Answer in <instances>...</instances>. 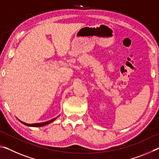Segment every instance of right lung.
<instances>
[{
  "label": "right lung",
  "mask_w": 159,
  "mask_h": 159,
  "mask_svg": "<svg viewBox=\"0 0 159 159\" xmlns=\"http://www.w3.org/2000/svg\"><path fill=\"white\" fill-rule=\"evenodd\" d=\"M57 117H58V116H57ZM57 117L54 118H52V119L48 120V121H45V122H43V123H33V124H29V123H25V122L21 121V120H20V119H18V118H17V119H18L19 120H20V121L21 123H23V124L25 125L30 126V127H42V126H45V125H48V124H49V123H50L53 122L54 120H56V118H57Z\"/></svg>",
  "instance_id": "right-lung-1"
}]
</instances>
